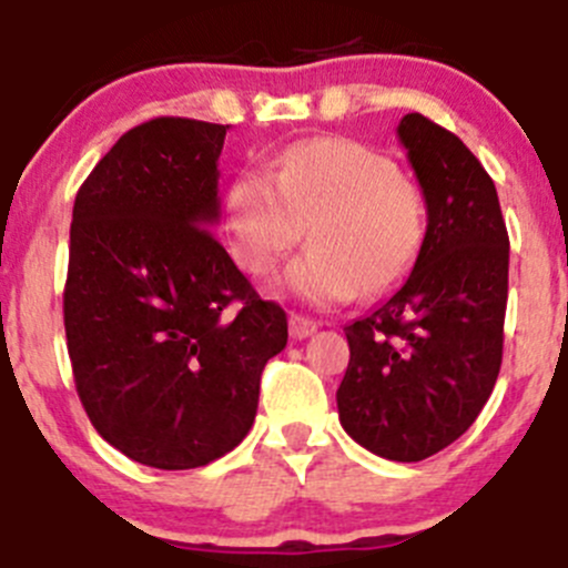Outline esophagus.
Instances as JSON below:
<instances>
[{
    "label": "esophagus",
    "instance_id": "esophagus-1",
    "mask_svg": "<svg viewBox=\"0 0 568 568\" xmlns=\"http://www.w3.org/2000/svg\"><path fill=\"white\" fill-rule=\"evenodd\" d=\"M317 332V321H310L304 315H290V337L306 339Z\"/></svg>",
    "mask_w": 568,
    "mask_h": 568
}]
</instances>
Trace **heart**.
<instances>
[{"mask_svg":"<svg viewBox=\"0 0 568 568\" xmlns=\"http://www.w3.org/2000/svg\"><path fill=\"white\" fill-rule=\"evenodd\" d=\"M234 262L267 275L310 229L312 247L281 287L310 304L396 290L426 242V203L393 159L351 139H310L281 150L273 175L242 172L225 197Z\"/></svg>","mask_w":568,"mask_h":568,"instance_id":"obj_1","label":"heart"}]
</instances>
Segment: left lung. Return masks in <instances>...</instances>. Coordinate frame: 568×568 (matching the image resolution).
<instances>
[{
    "instance_id": "8db88e82",
    "label": "left lung",
    "mask_w": 568,
    "mask_h": 568,
    "mask_svg": "<svg viewBox=\"0 0 568 568\" xmlns=\"http://www.w3.org/2000/svg\"><path fill=\"white\" fill-rule=\"evenodd\" d=\"M396 133L424 192L426 242L402 287L343 328L337 409L359 446L418 463L455 443L494 390L510 240L494 181L455 133L420 113Z\"/></svg>"
}]
</instances>
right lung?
Listing matches in <instances>:
<instances>
[{
    "mask_svg": "<svg viewBox=\"0 0 568 568\" xmlns=\"http://www.w3.org/2000/svg\"><path fill=\"white\" fill-rule=\"evenodd\" d=\"M225 131L150 119L74 197L63 326L78 396L113 449L164 471L240 446L264 365L287 345L284 310L212 234Z\"/></svg>",
    "mask_w": 568,
    "mask_h": 568,
    "instance_id": "right-lung-1",
    "label": "right lung"
}]
</instances>
